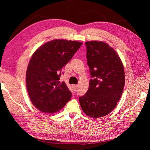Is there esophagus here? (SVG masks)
<instances>
[{
    "mask_svg": "<svg viewBox=\"0 0 150 150\" xmlns=\"http://www.w3.org/2000/svg\"><path fill=\"white\" fill-rule=\"evenodd\" d=\"M72 88H73L74 91H76L77 89V88H78V86L76 85V84H73V85H72Z\"/></svg>",
    "mask_w": 150,
    "mask_h": 150,
    "instance_id": "obj_1",
    "label": "esophagus"
}]
</instances>
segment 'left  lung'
I'll use <instances>...</instances> for the list:
<instances>
[{"label":"left lung","instance_id":"8db88e82","mask_svg":"<svg viewBox=\"0 0 150 150\" xmlns=\"http://www.w3.org/2000/svg\"><path fill=\"white\" fill-rule=\"evenodd\" d=\"M85 44L92 79L88 91L79 100L86 115L99 117L111 112L120 101L125 83L124 67L117 52L109 44L96 40Z\"/></svg>","mask_w":150,"mask_h":150}]
</instances>
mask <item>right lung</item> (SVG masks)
Returning a JSON list of instances; mask_svg holds the SVG:
<instances>
[{
    "instance_id": "right-lung-1",
    "label": "right lung",
    "mask_w": 150,
    "mask_h": 150,
    "mask_svg": "<svg viewBox=\"0 0 150 150\" xmlns=\"http://www.w3.org/2000/svg\"><path fill=\"white\" fill-rule=\"evenodd\" d=\"M81 45L75 40L55 39L33 54L26 72V86L32 103L39 111L58 112L71 99L72 93L64 82H60V76Z\"/></svg>"
}]
</instances>
